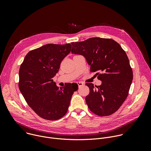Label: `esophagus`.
Returning <instances> with one entry per match:
<instances>
[{
  "label": "esophagus",
  "mask_w": 151,
  "mask_h": 151,
  "mask_svg": "<svg viewBox=\"0 0 151 151\" xmlns=\"http://www.w3.org/2000/svg\"><path fill=\"white\" fill-rule=\"evenodd\" d=\"M77 83H78V86H79V87H82V86H83V85H84L83 83H82V82H78Z\"/></svg>",
  "instance_id": "1"
}]
</instances>
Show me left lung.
Masks as SVG:
<instances>
[{
    "mask_svg": "<svg viewBox=\"0 0 151 151\" xmlns=\"http://www.w3.org/2000/svg\"><path fill=\"white\" fill-rule=\"evenodd\" d=\"M71 44L72 52L82 55L101 81L100 86L85 83L90 88L85 97L88 108L101 116L113 114L127 99L133 78L125 51L112 39L91 37Z\"/></svg>",
    "mask_w": 151,
    "mask_h": 151,
    "instance_id": "8db88e82",
    "label": "left lung"
}]
</instances>
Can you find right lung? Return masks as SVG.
Instances as JSON below:
<instances>
[{
  "label": "right lung",
  "mask_w": 151,
  "mask_h": 151,
  "mask_svg": "<svg viewBox=\"0 0 151 151\" xmlns=\"http://www.w3.org/2000/svg\"><path fill=\"white\" fill-rule=\"evenodd\" d=\"M72 45L47 44L29 51L19 70V89L26 101L40 117L57 120L66 115L72 96L78 88L68 83L59 88L52 78Z\"/></svg>",
  "instance_id": "right-lung-1"
}]
</instances>
